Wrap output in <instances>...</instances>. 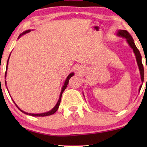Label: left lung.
<instances>
[{"label":"left lung","instance_id":"1","mask_svg":"<svg viewBox=\"0 0 147 147\" xmlns=\"http://www.w3.org/2000/svg\"><path fill=\"white\" fill-rule=\"evenodd\" d=\"M116 35L118 37H122L126 39V42H127L128 45L130 47L132 48V50H133V52L135 55L136 57V62H137L138 66V69H139L140 71V79H141V82L143 83L144 81V67H143V65H142V57L141 55H140V51H138V49H137V47H136L135 43H134V40L132 39V36L128 33V31H126V30H118V31L116 32ZM142 86V84L140 85L139 89H138V91H140V89H141Z\"/></svg>","mask_w":147,"mask_h":147}]
</instances>
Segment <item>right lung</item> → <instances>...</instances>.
<instances>
[{
    "label": "right lung",
    "instance_id": "1",
    "mask_svg": "<svg viewBox=\"0 0 147 147\" xmlns=\"http://www.w3.org/2000/svg\"><path fill=\"white\" fill-rule=\"evenodd\" d=\"M31 31V30L29 29V30H27V31H24L21 34H20V35L19 36V37H18V39H19L20 37H22L23 35H25V34L27 33H29V32ZM10 55H11V53H10L9 55V59H8V61H7V68H6V72H5V79H6V77H7V68H8V63H9V58H10ZM74 76V72H71V73H70L69 75H68V76L67 77V78H66L65 81V82H64V84L63 86V87H62L61 88V93H60V96H59V100H58V101L57 102V104H56V105L54 106V107L52 108V109L51 110H49V111H48L47 112H44V113H41V114H32V113H28V112H26L25 111H23V110H22L21 109H20V108H19V106H18L17 104H16V103L15 102V101L13 100V101L14 103H15V104L16 106H17V107L19 108V109L21 110V111L22 112H23L24 114H28V115H30V116H49V115H51V114H53L55 113V112L57 111L58 108H59V104H60V102H61V96H62V94H63V92L64 90H65V88H67V85L68 84V83H69V80L70 78H71V77H72V76ZM5 85L6 86H7V82H6L5 80ZM7 90H8V88H7Z\"/></svg>",
    "mask_w": 147,
    "mask_h": 147
}]
</instances>
